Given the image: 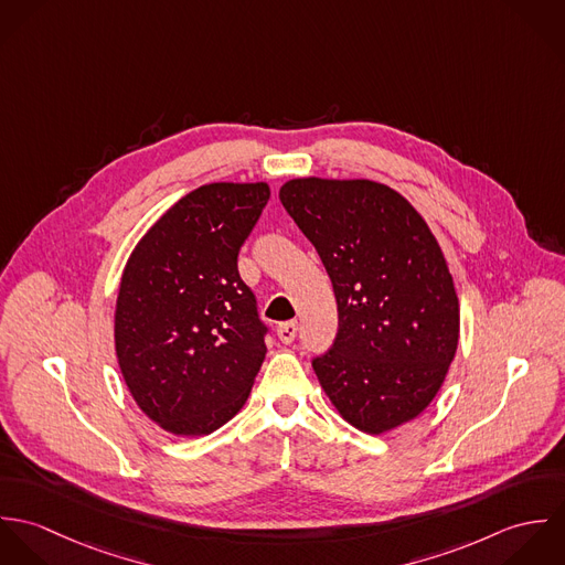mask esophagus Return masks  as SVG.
<instances>
[{"mask_svg": "<svg viewBox=\"0 0 565 565\" xmlns=\"http://www.w3.org/2000/svg\"><path fill=\"white\" fill-rule=\"evenodd\" d=\"M298 334V322H285L278 326V339L282 343H291Z\"/></svg>", "mask_w": 565, "mask_h": 565, "instance_id": "1", "label": "esophagus"}]
</instances>
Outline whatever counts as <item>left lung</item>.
<instances>
[{"label":"left lung","mask_w":565,"mask_h":565,"mask_svg":"<svg viewBox=\"0 0 565 565\" xmlns=\"http://www.w3.org/2000/svg\"><path fill=\"white\" fill-rule=\"evenodd\" d=\"M280 202L330 276L339 330L313 359L326 396L381 435L437 396L459 343V298L422 215L387 184L296 178Z\"/></svg>","instance_id":"obj_1"}]
</instances>
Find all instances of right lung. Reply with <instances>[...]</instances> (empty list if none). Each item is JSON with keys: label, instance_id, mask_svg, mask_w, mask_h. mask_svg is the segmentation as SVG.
<instances>
[{"label": "right lung", "instance_id": "1", "mask_svg": "<svg viewBox=\"0 0 565 565\" xmlns=\"http://www.w3.org/2000/svg\"><path fill=\"white\" fill-rule=\"evenodd\" d=\"M269 186L213 182L180 198L132 249L115 309V350L139 408L200 437L242 408L267 326L237 269Z\"/></svg>", "mask_w": 565, "mask_h": 565}]
</instances>
